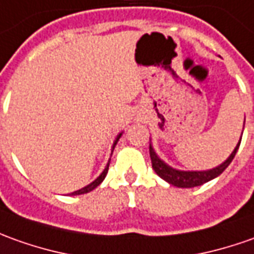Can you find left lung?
I'll return each mask as SVG.
<instances>
[{"label": "left lung", "mask_w": 254, "mask_h": 254, "mask_svg": "<svg viewBox=\"0 0 254 254\" xmlns=\"http://www.w3.org/2000/svg\"><path fill=\"white\" fill-rule=\"evenodd\" d=\"M241 140H242V136H241ZM239 144L241 141L238 143V146L235 150L232 151V154L228 157V160L225 163H222L220 167L213 168L210 171H178L174 170L168 167L167 164L161 161L158 156L156 154V151L153 150L151 144H150V158H151V165H153V170L156 171V174L160 178H163L164 181H167L168 184L178 188H194V186H200L203 184H206L208 181H211L214 178H217L220 174H222L224 171L227 170L229 164L232 163L234 157H235L236 151L239 149Z\"/></svg>", "instance_id": "obj_1"}]
</instances>
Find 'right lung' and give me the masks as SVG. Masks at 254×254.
Wrapping results in <instances>:
<instances>
[{"label": "right lung", "mask_w": 254, "mask_h": 254, "mask_svg": "<svg viewBox=\"0 0 254 254\" xmlns=\"http://www.w3.org/2000/svg\"><path fill=\"white\" fill-rule=\"evenodd\" d=\"M120 137H121V134H120V136H118V137H117V140H115V143H114L113 149H114V147H115V144H117V141L120 140ZM108 165H110V164H108ZM108 165L105 167V170L103 171V174H101V175H100V177H98L97 179L94 181V182H91L90 185L84 186V188H82V189H79V190H76V192L70 193V194H72V196H76V194H83V193H89V192H91L93 189H96V188H97V186L100 185V184H101L103 181H104L105 175H107V172H108Z\"/></svg>", "instance_id": "obj_1"}]
</instances>
